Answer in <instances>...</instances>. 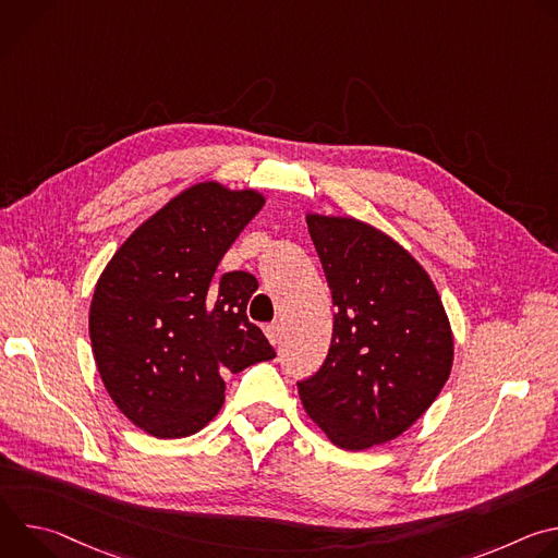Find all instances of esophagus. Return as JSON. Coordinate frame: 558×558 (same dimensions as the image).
<instances>
[{
	"mask_svg": "<svg viewBox=\"0 0 558 558\" xmlns=\"http://www.w3.org/2000/svg\"><path fill=\"white\" fill-rule=\"evenodd\" d=\"M265 333H267L269 342L276 347V344H280V338H282V325L280 323H271V325L265 327Z\"/></svg>",
	"mask_w": 558,
	"mask_h": 558,
	"instance_id": "1",
	"label": "esophagus"
}]
</instances>
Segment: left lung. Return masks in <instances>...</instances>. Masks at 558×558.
Instances as JSON below:
<instances>
[{
	"label": "left lung",
	"instance_id": "8db88e82",
	"mask_svg": "<svg viewBox=\"0 0 558 558\" xmlns=\"http://www.w3.org/2000/svg\"><path fill=\"white\" fill-rule=\"evenodd\" d=\"M333 295L331 349L298 381L306 415L344 450L409 430L452 368V331L426 269L392 238L351 216L306 214Z\"/></svg>",
	"mask_w": 558,
	"mask_h": 558
}]
</instances>
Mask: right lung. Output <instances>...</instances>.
I'll use <instances>...</instances> for the list:
<instances>
[{
  "label": "right lung",
  "instance_id": "right-lung-1",
  "mask_svg": "<svg viewBox=\"0 0 558 558\" xmlns=\"http://www.w3.org/2000/svg\"><path fill=\"white\" fill-rule=\"evenodd\" d=\"M263 205L256 190L196 183L138 225L97 280L88 327L101 381L151 437L198 433L225 402V373L276 357L247 317L258 280L214 276Z\"/></svg>",
  "mask_w": 558,
  "mask_h": 558
}]
</instances>
